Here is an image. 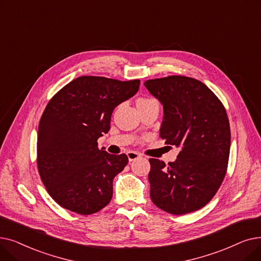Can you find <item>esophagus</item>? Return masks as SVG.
Returning <instances> with one entry per match:
<instances>
[{
	"instance_id": "esophagus-1",
	"label": "esophagus",
	"mask_w": 261,
	"mask_h": 261,
	"mask_svg": "<svg viewBox=\"0 0 261 261\" xmlns=\"http://www.w3.org/2000/svg\"><path fill=\"white\" fill-rule=\"evenodd\" d=\"M127 155H128V159H129L130 162H132V161H134V160H137V159H140V158H141V154L138 153V152H135V151H129V152L127 153Z\"/></svg>"
}]
</instances>
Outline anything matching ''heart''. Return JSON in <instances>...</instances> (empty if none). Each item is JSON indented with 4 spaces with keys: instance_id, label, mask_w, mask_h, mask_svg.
Masks as SVG:
<instances>
[{
    "instance_id": "obj_1",
    "label": "heart",
    "mask_w": 261,
    "mask_h": 261,
    "mask_svg": "<svg viewBox=\"0 0 261 261\" xmlns=\"http://www.w3.org/2000/svg\"><path fill=\"white\" fill-rule=\"evenodd\" d=\"M145 100H149V99H145V98H141V99H139L138 101H145Z\"/></svg>"
}]
</instances>
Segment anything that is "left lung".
<instances>
[{
	"label": "left lung",
	"mask_w": 261,
	"mask_h": 261,
	"mask_svg": "<svg viewBox=\"0 0 261 261\" xmlns=\"http://www.w3.org/2000/svg\"><path fill=\"white\" fill-rule=\"evenodd\" d=\"M144 85L163 105L160 137L181 149L168 165L149 159L150 198L175 215L196 211L213 198L227 171V113L212 90L193 77L169 75Z\"/></svg>",
	"instance_id": "8db88e82"
}]
</instances>
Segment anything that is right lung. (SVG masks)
I'll use <instances>...</instances> for the list:
<instances>
[{"label": "right lung", "mask_w": 261, "mask_h": 261, "mask_svg": "<svg viewBox=\"0 0 261 261\" xmlns=\"http://www.w3.org/2000/svg\"><path fill=\"white\" fill-rule=\"evenodd\" d=\"M140 80L83 75L56 93L38 126L37 167L50 196L63 208L88 215L113 196V179L128 156L98 148L114 109L138 93Z\"/></svg>", "instance_id": "obj_1"}]
</instances>
